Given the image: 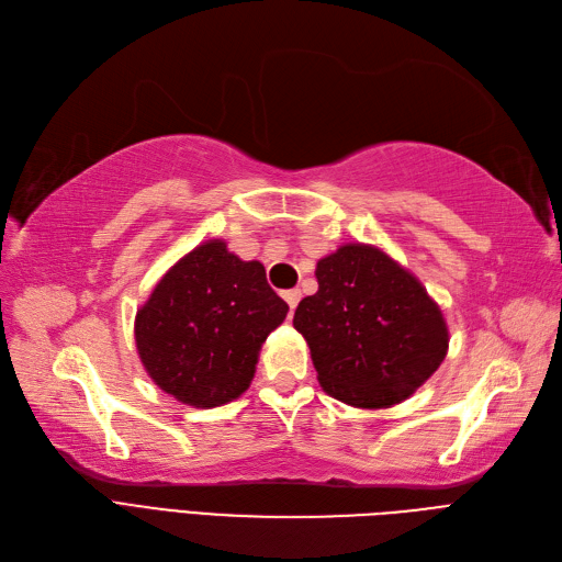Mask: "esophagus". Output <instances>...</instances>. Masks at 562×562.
<instances>
[{
    "mask_svg": "<svg viewBox=\"0 0 562 562\" xmlns=\"http://www.w3.org/2000/svg\"><path fill=\"white\" fill-rule=\"evenodd\" d=\"M282 299L286 301L289 311H294V307H296L299 301H301V292H299V289H286V292H282Z\"/></svg>",
    "mask_w": 562,
    "mask_h": 562,
    "instance_id": "34e87169",
    "label": "esophagus"
}]
</instances>
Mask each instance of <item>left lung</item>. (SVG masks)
Masks as SVG:
<instances>
[{
	"instance_id": "obj_1",
	"label": "left lung",
	"mask_w": 562,
	"mask_h": 562,
	"mask_svg": "<svg viewBox=\"0 0 562 562\" xmlns=\"http://www.w3.org/2000/svg\"><path fill=\"white\" fill-rule=\"evenodd\" d=\"M317 294L294 313L322 390L357 408L402 404L441 367L448 327L411 270L373 245L317 261Z\"/></svg>"
}]
</instances>
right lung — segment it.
Segmentation results:
<instances>
[{"label":"right lung","mask_w":562,"mask_h":562,"mask_svg":"<svg viewBox=\"0 0 562 562\" xmlns=\"http://www.w3.org/2000/svg\"><path fill=\"white\" fill-rule=\"evenodd\" d=\"M286 313L259 261L207 240L179 259L137 311V352L162 392L214 408L249 387L263 340Z\"/></svg>","instance_id":"right-lung-1"}]
</instances>
